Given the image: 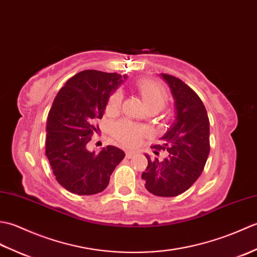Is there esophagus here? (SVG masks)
<instances>
[{
    "instance_id": "obj_1",
    "label": "esophagus",
    "mask_w": 257,
    "mask_h": 257,
    "mask_svg": "<svg viewBox=\"0 0 257 257\" xmlns=\"http://www.w3.org/2000/svg\"><path fill=\"white\" fill-rule=\"evenodd\" d=\"M136 156V152H134V151H127L125 152V158H127V159H132L133 157H135Z\"/></svg>"
}]
</instances>
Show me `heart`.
Segmentation results:
<instances>
[{"instance_id": "obj_1", "label": "heart", "mask_w": 257, "mask_h": 257, "mask_svg": "<svg viewBox=\"0 0 257 257\" xmlns=\"http://www.w3.org/2000/svg\"><path fill=\"white\" fill-rule=\"evenodd\" d=\"M139 95L143 98V101L148 110L159 111L167 106L169 96L165 87L154 80L141 79L136 84ZM122 92L120 90L113 91L109 96L106 110L109 113L117 112L122 103ZM110 133L112 138L124 147H134L137 145L140 139L144 137L147 130L143 125L136 124L129 120H119L113 122Z\"/></svg>"}]
</instances>
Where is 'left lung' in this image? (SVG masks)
Returning a JSON list of instances; mask_svg holds the SVG:
<instances>
[{"mask_svg":"<svg viewBox=\"0 0 257 257\" xmlns=\"http://www.w3.org/2000/svg\"><path fill=\"white\" fill-rule=\"evenodd\" d=\"M176 100V121L161 138L151 146L155 154L167 151L163 160H148L141 174L145 187L158 196H177L185 192L203 171L210 154V121L206 109L196 92L172 75L161 74Z\"/></svg>","mask_w":257,"mask_h":257,"instance_id":"obj_1","label":"left lung"}]
</instances>
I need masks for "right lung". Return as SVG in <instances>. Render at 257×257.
<instances>
[{"label":"right lung","mask_w":257,"mask_h":257,"mask_svg":"<svg viewBox=\"0 0 257 257\" xmlns=\"http://www.w3.org/2000/svg\"><path fill=\"white\" fill-rule=\"evenodd\" d=\"M121 83L117 73L87 69L70 77L54 99L47 117L45 152L57 182L69 192H101L124 158V152L113 146L98 154L87 150L99 130L96 121L102 118L109 96Z\"/></svg>","instance_id":"obj_1"}]
</instances>
